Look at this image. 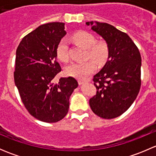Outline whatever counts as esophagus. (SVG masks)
<instances>
[{"instance_id": "esophagus-1", "label": "esophagus", "mask_w": 156, "mask_h": 156, "mask_svg": "<svg viewBox=\"0 0 156 156\" xmlns=\"http://www.w3.org/2000/svg\"><path fill=\"white\" fill-rule=\"evenodd\" d=\"M78 84H84V83L86 82V81L79 79V80H78Z\"/></svg>"}]
</instances>
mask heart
Returning <instances> with one entry per match:
<instances>
[{"label": "heart", "instance_id": "b5f03b06", "mask_svg": "<svg viewBox=\"0 0 156 156\" xmlns=\"http://www.w3.org/2000/svg\"><path fill=\"white\" fill-rule=\"evenodd\" d=\"M73 40L77 44L87 49V58H91L100 65L103 64L107 60L109 55V48L106 42H97L95 37L92 34L84 31H78L74 34ZM56 56L60 60L64 62L69 60V45L67 39L62 38L58 44ZM94 61L90 59L83 62H73L66 66V73L69 76L78 79H84L90 74L94 73L97 69V64Z\"/></svg>", "mask_w": 156, "mask_h": 156}]
</instances>
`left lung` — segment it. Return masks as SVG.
<instances>
[{
    "label": "left lung",
    "mask_w": 156,
    "mask_h": 156,
    "mask_svg": "<svg viewBox=\"0 0 156 156\" xmlns=\"http://www.w3.org/2000/svg\"><path fill=\"white\" fill-rule=\"evenodd\" d=\"M86 24L106 41L109 48L107 62L93 78L97 94L90 99V106L99 117L114 119L126 112L139 94L140 53L126 33L112 25L93 21Z\"/></svg>",
    "instance_id": "obj_1"
}]
</instances>
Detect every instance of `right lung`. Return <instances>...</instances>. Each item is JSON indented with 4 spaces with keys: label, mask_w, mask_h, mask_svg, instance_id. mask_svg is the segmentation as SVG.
Wrapping results in <instances>:
<instances>
[{
    "label": "right lung",
    "mask_w": 156,
    "mask_h": 156,
    "mask_svg": "<svg viewBox=\"0 0 156 156\" xmlns=\"http://www.w3.org/2000/svg\"><path fill=\"white\" fill-rule=\"evenodd\" d=\"M66 34L63 23L41 25L23 37L16 53L14 81L23 103L33 117L48 123L66 115L69 97L78 85L72 77L53 80L62 70L56 48Z\"/></svg>",
    "instance_id": "right-lung-1"
}]
</instances>
